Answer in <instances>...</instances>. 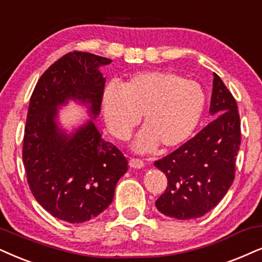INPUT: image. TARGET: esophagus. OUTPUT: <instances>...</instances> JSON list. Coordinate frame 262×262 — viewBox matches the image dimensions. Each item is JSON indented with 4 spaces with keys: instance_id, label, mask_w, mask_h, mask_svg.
Wrapping results in <instances>:
<instances>
[{
    "instance_id": "34e87169",
    "label": "esophagus",
    "mask_w": 262,
    "mask_h": 262,
    "mask_svg": "<svg viewBox=\"0 0 262 262\" xmlns=\"http://www.w3.org/2000/svg\"><path fill=\"white\" fill-rule=\"evenodd\" d=\"M144 162L141 160H138V158H130L129 160V167L130 168H135V169H141L144 167Z\"/></svg>"
}]
</instances>
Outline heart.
Listing matches in <instances>:
<instances>
[{"label": "heart", "instance_id": "b5f03b06", "mask_svg": "<svg viewBox=\"0 0 262 262\" xmlns=\"http://www.w3.org/2000/svg\"><path fill=\"white\" fill-rule=\"evenodd\" d=\"M204 107L202 85L168 71L139 72L122 87L108 83L102 94L105 122L120 140L129 138L142 115L145 128L134 142L139 152L158 145L164 150L183 146L200 124Z\"/></svg>", "mask_w": 262, "mask_h": 262}]
</instances>
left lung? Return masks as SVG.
<instances>
[{"mask_svg": "<svg viewBox=\"0 0 262 262\" xmlns=\"http://www.w3.org/2000/svg\"><path fill=\"white\" fill-rule=\"evenodd\" d=\"M209 112L214 120L207 127L155 162L168 179L167 190L156 201V207L169 217L203 216L216 207L234 180L241 146L239 114L233 95L216 74Z\"/></svg>", "mask_w": 262, "mask_h": 262, "instance_id": "1", "label": "left lung"}]
</instances>
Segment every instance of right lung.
I'll return each instance as SVG.
<instances>
[{"instance_id":"obj_1","label":"right lung","mask_w":262,"mask_h":262,"mask_svg":"<svg viewBox=\"0 0 262 262\" xmlns=\"http://www.w3.org/2000/svg\"><path fill=\"white\" fill-rule=\"evenodd\" d=\"M111 59L71 52L38 79L26 117L23 162L36 201L54 217L84 223L114 200L127 158L101 138L94 120L100 114L105 78L99 70ZM69 100L89 108L91 120L68 134L58 125V108Z\"/></svg>"}]
</instances>
